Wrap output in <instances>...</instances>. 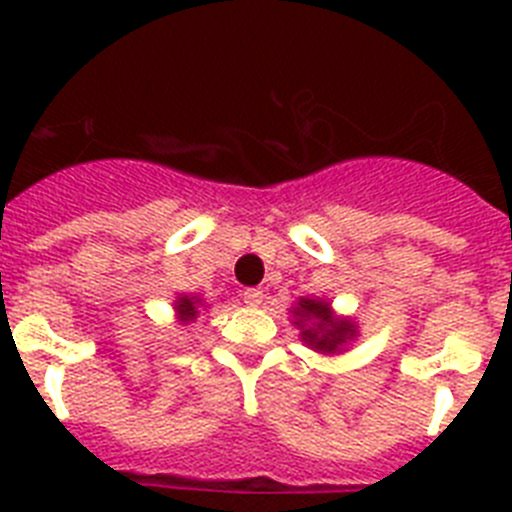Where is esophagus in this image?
<instances>
[{"instance_id":"obj_1","label":"esophagus","mask_w":512,"mask_h":512,"mask_svg":"<svg viewBox=\"0 0 512 512\" xmlns=\"http://www.w3.org/2000/svg\"><path fill=\"white\" fill-rule=\"evenodd\" d=\"M264 289L261 287H251V289H246V292H243V300L248 302V305L251 307H259L261 302H264Z\"/></svg>"}]
</instances>
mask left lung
Instances as JSON below:
<instances>
[{
	"label": "left lung",
	"mask_w": 512,
	"mask_h": 512,
	"mask_svg": "<svg viewBox=\"0 0 512 512\" xmlns=\"http://www.w3.org/2000/svg\"><path fill=\"white\" fill-rule=\"evenodd\" d=\"M295 315L300 320L297 323H305V320H315V328L305 330L302 338H305L310 346L320 348V351H336L341 343H346L348 333H351V325L348 323H336L330 318V307L325 302L318 300H300V307H295Z\"/></svg>",
	"instance_id": "obj_1"
}]
</instances>
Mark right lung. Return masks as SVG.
Listing matches in <instances>:
<instances>
[{
    "instance_id": "1",
    "label": "right lung",
    "mask_w": 512,
    "mask_h": 512,
    "mask_svg": "<svg viewBox=\"0 0 512 512\" xmlns=\"http://www.w3.org/2000/svg\"><path fill=\"white\" fill-rule=\"evenodd\" d=\"M176 310H179V315H182L184 320H189V318H194V302L192 300H187V297H182V300H179V305H176Z\"/></svg>"
}]
</instances>
